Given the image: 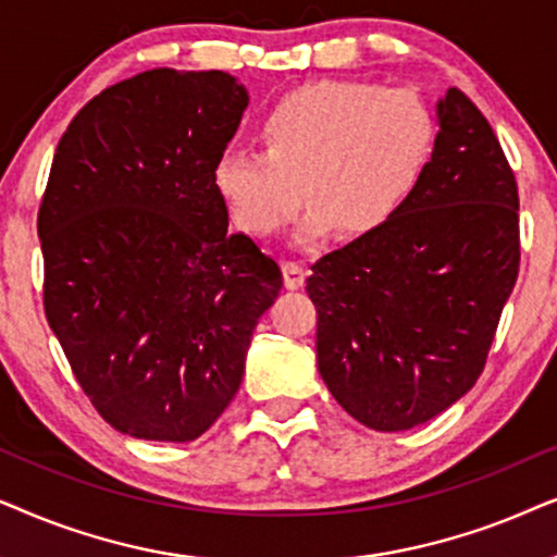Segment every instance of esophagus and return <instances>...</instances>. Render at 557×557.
I'll list each match as a JSON object with an SVG mask.
<instances>
[{
	"label": "esophagus",
	"mask_w": 557,
	"mask_h": 557,
	"mask_svg": "<svg viewBox=\"0 0 557 557\" xmlns=\"http://www.w3.org/2000/svg\"><path fill=\"white\" fill-rule=\"evenodd\" d=\"M283 274H285V285L290 287V290H298V287H302V283H306V267L300 262H293V259L283 264Z\"/></svg>",
	"instance_id": "obj_1"
}]
</instances>
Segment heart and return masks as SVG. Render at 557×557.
I'll return each mask as SVG.
<instances>
[{
    "mask_svg": "<svg viewBox=\"0 0 557 557\" xmlns=\"http://www.w3.org/2000/svg\"><path fill=\"white\" fill-rule=\"evenodd\" d=\"M262 152L226 150L213 185L234 224L257 239L298 216L308 232H374L410 196L425 165L433 124L422 101L372 81H315L280 96L259 122Z\"/></svg>",
    "mask_w": 557,
    "mask_h": 557,
    "instance_id": "b5f03b06",
    "label": "heart"
}]
</instances>
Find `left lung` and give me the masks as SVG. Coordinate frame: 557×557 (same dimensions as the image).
<instances>
[{
  "instance_id": "8db88e82",
  "label": "left lung",
  "mask_w": 557,
  "mask_h": 557,
  "mask_svg": "<svg viewBox=\"0 0 557 557\" xmlns=\"http://www.w3.org/2000/svg\"><path fill=\"white\" fill-rule=\"evenodd\" d=\"M410 196L310 267L318 372L361 425L410 430L484 372L520 272V196L492 124L448 88Z\"/></svg>"
}]
</instances>
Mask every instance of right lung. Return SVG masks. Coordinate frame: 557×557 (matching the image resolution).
Segmentation results:
<instances>
[{"label":"right lung","mask_w":557,"mask_h":557,"mask_svg":"<svg viewBox=\"0 0 557 557\" xmlns=\"http://www.w3.org/2000/svg\"><path fill=\"white\" fill-rule=\"evenodd\" d=\"M247 103L224 71H145L94 96L55 147L42 306L84 395L132 438L203 435L283 287L272 257L228 234L213 185Z\"/></svg>","instance_id":"right-lung-1"}]
</instances>
